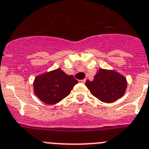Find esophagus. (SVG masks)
I'll list each match as a JSON object with an SVG mask.
<instances>
[{
    "label": "esophagus",
    "mask_w": 149,
    "mask_h": 149,
    "mask_svg": "<svg viewBox=\"0 0 149 149\" xmlns=\"http://www.w3.org/2000/svg\"><path fill=\"white\" fill-rule=\"evenodd\" d=\"M85 81H86V80H85V79H82V80H80L79 82L80 83H82V84H84V83H85Z\"/></svg>",
    "instance_id": "obj_1"
}]
</instances>
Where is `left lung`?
I'll return each mask as SVG.
<instances>
[{
  "instance_id": "obj_1",
  "label": "left lung",
  "mask_w": 149,
  "mask_h": 149,
  "mask_svg": "<svg viewBox=\"0 0 149 149\" xmlns=\"http://www.w3.org/2000/svg\"><path fill=\"white\" fill-rule=\"evenodd\" d=\"M85 85L99 100L112 103L124 96L128 82L125 76L115 70L99 68L93 81L88 79Z\"/></svg>"
}]
</instances>
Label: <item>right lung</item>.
<instances>
[{"label": "right lung", "instance_id": "add662e5", "mask_svg": "<svg viewBox=\"0 0 149 149\" xmlns=\"http://www.w3.org/2000/svg\"><path fill=\"white\" fill-rule=\"evenodd\" d=\"M77 83L73 76L58 68L36 76L33 93L45 104H54L67 97Z\"/></svg>", "mask_w": 149, "mask_h": 149}]
</instances>
